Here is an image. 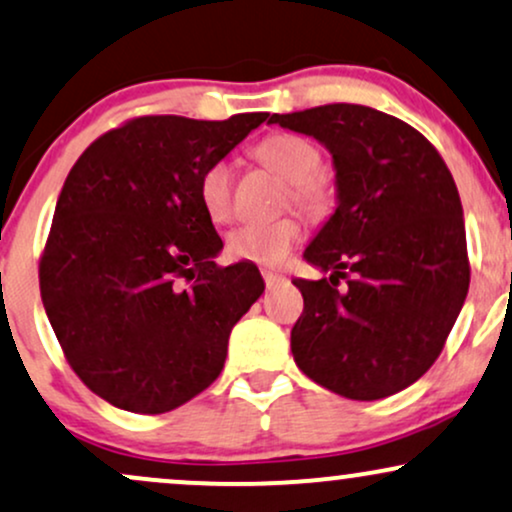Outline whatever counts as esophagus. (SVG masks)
Here are the masks:
<instances>
[{
    "instance_id": "1",
    "label": "esophagus",
    "mask_w": 512,
    "mask_h": 512,
    "mask_svg": "<svg viewBox=\"0 0 512 512\" xmlns=\"http://www.w3.org/2000/svg\"><path fill=\"white\" fill-rule=\"evenodd\" d=\"M262 279L267 288H276V286H281V283H286V276L276 274V272H262Z\"/></svg>"
}]
</instances>
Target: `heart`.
<instances>
[{
  "instance_id": "b5f03b06",
  "label": "heart",
  "mask_w": 512,
  "mask_h": 512,
  "mask_svg": "<svg viewBox=\"0 0 512 512\" xmlns=\"http://www.w3.org/2000/svg\"><path fill=\"white\" fill-rule=\"evenodd\" d=\"M255 157L288 181V202L303 209L307 217L324 219L334 209L336 190L322 171V150L295 133H272L255 147ZM202 209L209 219L233 217V174L226 162L209 164L197 181ZM303 238L300 219L288 214L269 224H243L229 233L226 252L233 260L279 267Z\"/></svg>"
}]
</instances>
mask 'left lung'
I'll return each instance as SVG.
<instances>
[{
	"label": "left lung",
	"instance_id": "8db88e82",
	"mask_svg": "<svg viewBox=\"0 0 512 512\" xmlns=\"http://www.w3.org/2000/svg\"><path fill=\"white\" fill-rule=\"evenodd\" d=\"M334 155L338 207L305 260L329 279L293 283L295 365L350 400L408 389L434 365L470 288L463 205L436 147L362 104L272 114ZM344 286H340V281Z\"/></svg>",
	"mask_w": 512,
	"mask_h": 512
}]
</instances>
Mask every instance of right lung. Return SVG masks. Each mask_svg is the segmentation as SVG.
<instances>
[{"label": "right lung", "mask_w": 512, "mask_h": 512, "mask_svg": "<svg viewBox=\"0 0 512 512\" xmlns=\"http://www.w3.org/2000/svg\"><path fill=\"white\" fill-rule=\"evenodd\" d=\"M267 116H135L66 176L40 255L42 305L78 379L116 408L169 412L224 369L264 281L250 262H212L224 243L197 181Z\"/></svg>", "instance_id": "right-lung-1"}]
</instances>
